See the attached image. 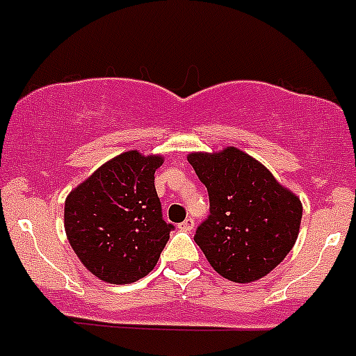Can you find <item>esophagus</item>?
<instances>
[{
	"label": "esophagus",
	"mask_w": 356,
	"mask_h": 356,
	"mask_svg": "<svg viewBox=\"0 0 356 356\" xmlns=\"http://www.w3.org/2000/svg\"><path fill=\"white\" fill-rule=\"evenodd\" d=\"M193 227H195V220H193L191 217H189V219H186L184 222L179 224V229L181 231H191Z\"/></svg>",
	"instance_id": "esophagus-1"
}]
</instances>
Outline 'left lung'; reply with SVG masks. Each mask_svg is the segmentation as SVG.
Returning a JSON list of instances; mask_svg holds the SVG:
<instances>
[{
  "label": "left lung",
  "mask_w": 356,
  "mask_h": 356,
  "mask_svg": "<svg viewBox=\"0 0 356 356\" xmlns=\"http://www.w3.org/2000/svg\"><path fill=\"white\" fill-rule=\"evenodd\" d=\"M210 216L195 241L220 277L250 284L273 271L299 236L302 203L261 161L238 147L189 153Z\"/></svg>",
  "instance_id": "1"
}]
</instances>
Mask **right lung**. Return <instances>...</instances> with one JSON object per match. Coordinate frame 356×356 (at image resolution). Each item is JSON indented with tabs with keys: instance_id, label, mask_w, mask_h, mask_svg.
I'll use <instances>...</instances> for the list:
<instances>
[{
	"instance_id": "1",
	"label": "right lung",
	"mask_w": 356,
	"mask_h": 356,
	"mask_svg": "<svg viewBox=\"0 0 356 356\" xmlns=\"http://www.w3.org/2000/svg\"><path fill=\"white\" fill-rule=\"evenodd\" d=\"M161 154L125 151L97 168L65 198L64 229L81 264L99 280L125 285L153 271L170 238L154 172Z\"/></svg>"
}]
</instances>
